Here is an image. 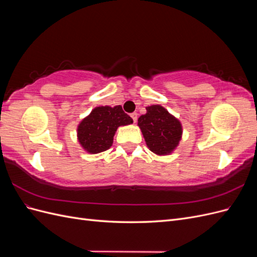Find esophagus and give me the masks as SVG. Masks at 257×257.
<instances>
[{
	"mask_svg": "<svg viewBox=\"0 0 257 257\" xmlns=\"http://www.w3.org/2000/svg\"><path fill=\"white\" fill-rule=\"evenodd\" d=\"M137 112H133V113H131V116H132V119L134 120V122L136 123V121H137Z\"/></svg>",
	"mask_w": 257,
	"mask_h": 257,
	"instance_id": "obj_1",
	"label": "esophagus"
}]
</instances>
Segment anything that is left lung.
Listing matches in <instances>:
<instances>
[{"label":"left lung","mask_w":257,"mask_h":257,"mask_svg":"<svg viewBox=\"0 0 257 257\" xmlns=\"http://www.w3.org/2000/svg\"><path fill=\"white\" fill-rule=\"evenodd\" d=\"M147 112L138 118L149 150L157 155L172 154L182 138V124L161 105L146 107Z\"/></svg>","instance_id":"1"}]
</instances>
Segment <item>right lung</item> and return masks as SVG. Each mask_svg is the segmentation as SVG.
Wrapping results in <instances>:
<instances>
[{
    "instance_id": "add662e5",
    "label": "right lung",
    "mask_w": 257,
    "mask_h": 257,
    "mask_svg": "<svg viewBox=\"0 0 257 257\" xmlns=\"http://www.w3.org/2000/svg\"><path fill=\"white\" fill-rule=\"evenodd\" d=\"M132 123L133 119L122 110L120 105L98 106L79 122L77 139L85 152L97 154L112 146L113 136L119 126Z\"/></svg>"
}]
</instances>
